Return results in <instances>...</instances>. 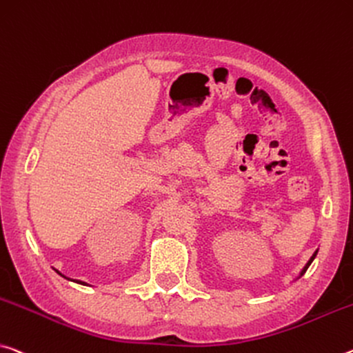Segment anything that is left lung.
<instances>
[{"label": "left lung", "instance_id": "left-lung-1", "mask_svg": "<svg viewBox=\"0 0 353 353\" xmlns=\"http://www.w3.org/2000/svg\"><path fill=\"white\" fill-rule=\"evenodd\" d=\"M316 256H317V250L314 251V254H312V256L310 257V261H307V262H306V265H305L303 268H301V272H300V275H299V278H300V276H303V273H305V272L307 270V267H310V265H311V262H312V261H314V257H316Z\"/></svg>", "mask_w": 353, "mask_h": 353}]
</instances>
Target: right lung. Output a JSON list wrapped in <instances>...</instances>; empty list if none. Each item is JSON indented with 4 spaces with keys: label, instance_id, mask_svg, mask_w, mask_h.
I'll return each mask as SVG.
<instances>
[{
    "label": "right lung",
    "instance_id": "1",
    "mask_svg": "<svg viewBox=\"0 0 353 353\" xmlns=\"http://www.w3.org/2000/svg\"><path fill=\"white\" fill-rule=\"evenodd\" d=\"M56 272H58V270H56ZM58 273H59V272H58ZM59 275H61V276H64V275H63V273H59ZM64 278H65V276H64ZM67 279H69V278H67ZM72 281H75V283H78V284H83V286H85V284H86V283H83V281H80V279H72Z\"/></svg>",
    "mask_w": 353,
    "mask_h": 353
}]
</instances>
